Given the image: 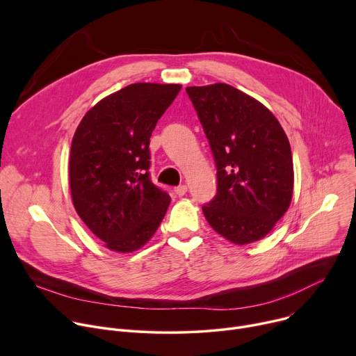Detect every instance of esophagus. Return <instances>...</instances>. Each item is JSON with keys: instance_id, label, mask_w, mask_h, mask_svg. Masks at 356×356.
<instances>
[{"instance_id": "34e87169", "label": "esophagus", "mask_w": 356, "mask_h": 356, "mask_svg": "<svg viewBox=\"0 0 356 356\" xmlns=\"http://www.w3.org/2000/svg\"><path fill=\"white\" fill-rule=\"evenodd\" d=\"M175 193L179 195V197H181V195H184L186 193H187V186L186 184H181V186H177L176 188H175Z\"/></svg>"}]
</instances>
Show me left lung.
<instances>
[{
    "label": "left lung",
    "instance_id": "8db88e82",
    "mask_svg": "<svg viewBox=\"0 0 356 356\" xmlns=\"http://www.w3.org/2000/svg\"><path fill=\"white\" fill-rule=\"evenodd\" d=\"M186 91L217 166V194L202 206L206 220L232 243L262 239L293 195L291 149L282 125L258 99L229 84Z\"/></svg>",
    "mask_w": 356,
    "mask_h": 356
}]
</instances>
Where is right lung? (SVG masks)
Masks as SVG:
<instances>
[{
    "label": "right lung",
    "instance_id": "obj_1",
    "mask_svg": "<svg viewBox=\"0 0 356 356\" xmlns=\"http://www.w3.org/2000/svg\"><path fill=\"white\" fill-rule=\"evenodd\" d=\"M180 88L129 84L97 103L74 132L69 161L73 206L111 250L143 246L168 211L170 195L149 177V142Z\"/></svg>",
    "mask_w": 356,
    "mask_h": 356
}]
</instances>
